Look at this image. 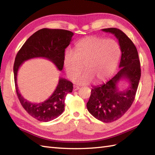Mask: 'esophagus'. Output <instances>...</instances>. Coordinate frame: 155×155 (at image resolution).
<instances>
[{
    "label": "esophagus",
    "instance_id": "obj_1",
    "mask_svg": "<svg viewBox=\"0 0 155 155\" xmlns=\"http://www.w3.org/2000/svg\"><path fill=\"white\" fill-rule=\"evenodd\" d=\"M78 89H79V87H77V86H76V85H74V86L73 87V91H77Z\"/></svg>",
    "mask_w": 155,
    "mask_h": 155
}]
</instances>
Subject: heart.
Here are the masks:
<instances>
[{"label":"heart","instance_id":"1","mask_svg":"<svg viewBox=\"0 0 155 155\" xmlns=\"http://www.w3.org/2000/svg\"><path fill=\"white\" fill-rule=\"evenodd\" d=\"M120 55V49L113 39L88 37L76 45L74 50H68L64 54V67L68 77L78 84H87L94 79L107 80L114 73ZM86 71L78 74L82 70ZM78 76H77L76 75Z\"/></svg>","mask_w":155,"mask_h":155}]
</instances>
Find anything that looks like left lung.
<instances>
[{"instance_id":"8db88e82","label":"left lung","mask_w":155,"mask_h":155,"mask_svg":"<svg viewBox=\"0 0 155 155\" xmlns=\"http://www.w3.org/2000/svg\"><path fill=\"white\" fill-rule=\"evenodd\" d=\"M102 31L113 34L118 39L121 51L120 68L110 81L92 88L87 107L97 119L111 123L120 118L132 105L140 78V64L136 47L123 31L116 28ZM123 79L127 80L130 86L120 91L118 83Z\"/></svg>"}]
</instances>
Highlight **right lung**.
I'll return each instance as SVG.
<instances>
[{
    "label": "right lung",
    "mask_w": 155,
    "mask_h": 155,
    "mask_svg": "<svg viewBox=\"0 0 155 155\" xmlns=\"http://www.w3.org/2000/svg\"><path fill=\"white\" fill-rule=\"evenodd\" d=\"M73 35L71 31L63 29H41L27 39L16 56L13 71L16 94L25 110L39 121H51L63 113L65 97L68 93H72L73 84L71 81L60 78L54 93L47 100L32 103L20 93L17 85L18 71L25 61L40 57L51 61L59 71H62L65 48L70 44Z\"/></svg>",
    "instance_id": "obj_1"
}]
</instances>
